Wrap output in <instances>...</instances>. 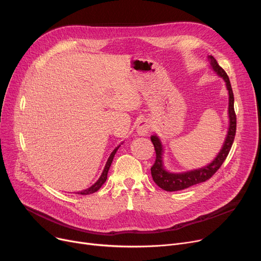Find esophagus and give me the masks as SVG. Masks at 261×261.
<instances>
[{"label": "esophagus", "mask_w": 261, "mask_h": 261, "mask_svg": "<svg viewBox=\"0 0 261 261\" xmlns=\"http://www.w3.org/2000/svg\"><path fill=\"white\" fill-rule=\"evenodd\" d=\"M136 131H138V133L140 135H147L150 131H151V123H150L146 119L141 120L138 123V127H136Z\"/></svg>", "instance_id": "34e87169"}]
</instances>
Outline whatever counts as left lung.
<instances>
[{"label":"left lung","mask_w":261,"mask_h":261,"mask_svg":"<svg viewBox=\"0 0 261 261\" xmlns=\"http://www.w3.org/2000/svg\"><path fill=\"white\" fill-rule=\"evenodd\" d=\"M210 59H211V64L214 68V71L219 76H221L224 79V81L226 82V88H227L228 94H229V103H228L229 128H228L226 140L221 149V151L219 152L217 158L213 161V163L210 164L208 166L197 169V170L183 172V173H170V172H167L163 167L162 144L155 135H152L151 142H152V144L154 146V150H155V162L151 167V175L153 177V181L155 182V184L166 191L182 190V189L188 188L193 185L210 180L211 177L218 171V169L221 167L223 162L227 158V155L229 153V150H230L232 143H234V140H235L237 118H236V113H235V109H234V93H232V90H231L229 78H228L227 74L225 73V71L220 65L218 64L217 60L213 56H210Z\"/></svg>","instance_id":"obj_1"}]
</instances>
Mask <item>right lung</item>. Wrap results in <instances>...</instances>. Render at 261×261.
Listing matches in <instances>:
<instances>
[{"instance_id": "obj_1", "label": "right lung", "mask_w": 261, "mask_h": 261, "mask_svg": "<svg viewBox=\"0 0 261 261\" xmlns=\"http://www.w3.org/2000/svg\"><path fill=\"white\" fill-rule=\"evenodd\" d=\"M118 148H119V146L116 147V148L113 150V152L111 153V155H110V158L108 159V162H107V164H106V167H105V169H103V171H102V174L100 175V177L98 179V181L96 182L94 185H92L90 188H88V189H86V190H84V191H80V193H78V195H90V194H93V193H95V191H97V190L102 186V184H103V183L106 182V180H107L108 171H109V169H110V166H111V163H112V161H113V158H114V155H115V153H116Z\"/></svg>"}]
</instances>
